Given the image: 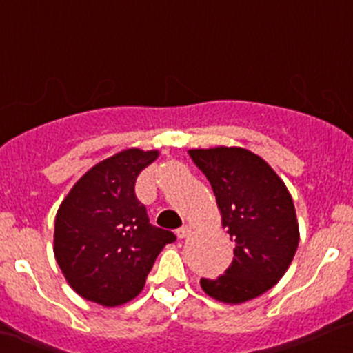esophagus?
I'll use <instances>...</instances> for the list:
<instances>
[{"instance_id":"esophagus-1","label":"esophagus","mask_w":353,"mask_h":353,"mask_svg":"<svg viewBox=\"0 0 353 353\" xmlns=\"http://www.w3.org/2000/svg\"><path fill=\"white\" fill-rule=\"evenodd\" d=\"M190 234H192V226H190V224H185V226H181L180 230L176 231V236H178V238H181V239L188 238V236H190Z\"/></svg>"}]
</instances>
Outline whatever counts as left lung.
Listing matches in <instances>:
<instances>
[{
  "instance_id": "left-lung-1",
  "label": "left lung",
  "mask_w": 353,
  "mask_h": 353,
  "mask_svg": "<svg viewBox=\"0 0 353 353\" xmlns=\"http://www.w3.org/2000/svg\"><path fill=\"white\" fill-rule=\"evenodd\" d=\"M210 181L221 223L234 241L224 275L201 279L203 292L226 304H241L272 289L287 272L299 245L292 197L265 159L245 148L190 150Z\"/></svg>"
}]
</instances>
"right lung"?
<instances>
[{
    "mask_svg": "<svg viewBox=\"0 0 353 353\" xmlns=\"http://www.w3.org/2000/svg\"><path fill=\"white\" fill-rule=\"evenodd\" d=\"M158 151L129 148L97 163L56 214L54 256L76 294L105 307L129 303L146 284L156 256L176 236L150 224L136 197L139 173Z\"/></svg>",
    "mask_w": 353,
    "mask_h": 353,
    "instance_id": "add662e5",
    "label": "right lung"
}]
</instances>
